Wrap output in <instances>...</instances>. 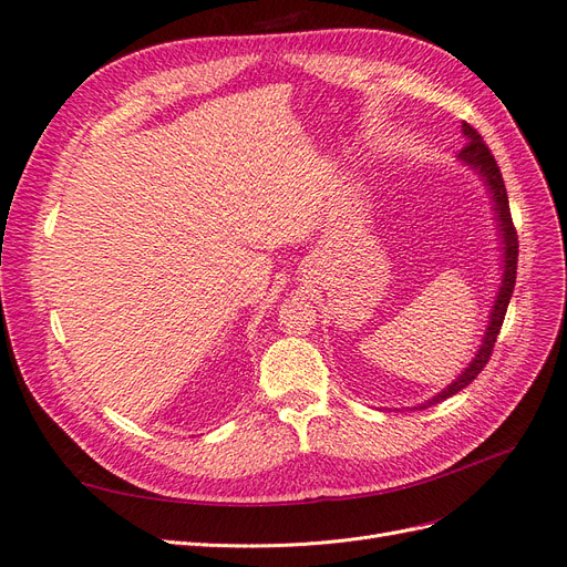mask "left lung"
Returning <instances> with one entry per match:
<instances>
[{
    "mask_svg": "<svg viewBox=\"0 0 567 567\" xmlns=\"http://www.w3.org/2000/svg\"><path fill=\"white\" fill-rule=\"evenodd\" d=\"M461 132L468 140V144L461 148L458 161L471 165L475 173L485 179V186L489 188L492 205H494V217H496V227H499V236H502V244H504V277H502L499 293H496V300L492 305L489 323H487V331H485V338H483V346H480L477 354L473 357V362L456 375V381H452L442 392H437L433 400H427L425 404H421L416 409H425V406H431L435 402L447 400V398H452V394H456L458 390L466 388L471 381L477 379V373L483 371L485 364L489 362L496 336H499V329H502L504 317H506L508 300L513 296V288H516L518 234H516V227H513V219H511V208H508V196H506L502 169H499V165H496V161H494V156L489 153L487 144L483 142V136L477 134L475 127H471L468 123H463Z\"/></svg>",
    "mask_w": 567,
    "mask_h": 567,
    "instance_id": "1",
    "label": "left lung"
}]
</instances>
